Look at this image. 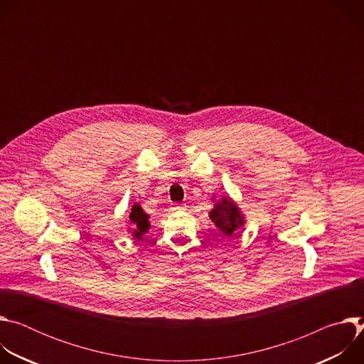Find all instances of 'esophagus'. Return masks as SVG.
Returning a JSON list of instances; mask_svg holds the SVG:
<instances>
[{"instance_id": "34e87169", "label": "esophagus", "mask_w": 364, "mask_h": 364, "mask_svg": "<svg viewBox=\"0 0 364 364\" xmlns=\"http://www.w3.org/2000/svg\"><path fill=\"white\" fill-rule=\"evenodd\" d=\"M171 210H174V212L184 210V204H177V203H174V204H171Z\"/></svg>"}]
</instances>
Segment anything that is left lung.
Instances as JSON below:
<instances>
[{
	"label": "left lung",
	"instance_id": "1",
	"mask_svg": "<svg viewBox=\"0 0 364 364\" xmlns=\"http://www.w3.org/2000/svg\"><path fill=\"white\" fill-rule=\"evenodd\" d=\"M212 223L226 236H235V232L243 226V215L240 213L239 207L230 197H223L219 203H216L215 209L210 212Z\"/></svg>",
	"mask_w": 364,
	"mask_h": 364
}]
</instances>
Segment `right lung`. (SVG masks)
I'll list each match as a JSON object with an SVG mask.
<instances>
[{"instance_id": "obj_1", "label": "right lung", "mask_w": 364, "mask_h": 364, "mask_svg": "<svg viewBox=\"0 0 364 364\" xmlns=\"http://www.w3.org/2000/svg\"><path fill=\"white\" fill-rule=\"evenodd\" d=\"M148 218L149 216L142 210V207L139 204L132 205V210H131V215H129V225L132 226L134 237L139 239L149 229Z\"/></svg>"}]
</instances>
